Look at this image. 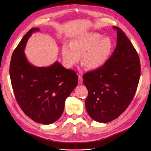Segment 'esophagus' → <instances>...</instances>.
I'll use <instances>...</instances> for the list:
<instances>
[{"label": "esophagus", "instance_id": "obj_1", "mask_svg": "<svg viewBox=\"0 0 151 151\" xmlns=\"http://www.w3.org/2000/svg\"><path fill=\"white\" fill-rule=\"evenodd\" d=\"M79 81H78V83L79 84H83V79L82 78V77L81 76H79Z\"/></svg>", "mask_w": 151, "mask_h": 151}]
</instances>
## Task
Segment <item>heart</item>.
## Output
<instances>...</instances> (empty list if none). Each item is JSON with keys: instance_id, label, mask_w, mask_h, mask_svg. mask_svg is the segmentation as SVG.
<instances>
[{"instance_id": "heart-1", "label": "heart", "mask_w": 151, "mask_h": 151, "mask_svg": "<svg viewBox=\"0 0 151 151\" xmlns=\"http://www.w3.org/2000/svg\"><path fill=\"white\" fill-rule=\"evenodd\" d=\"M113 43L110 38L94 32L85 31L76 35L69 43H65L61 50L64 65L70 68L79 62L88 70L102 67L110 56Z\"/></svg>"}]
</instances>
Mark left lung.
<instances>
[{
    "label": "left lung",
    "instance_id": "8db88e82",
    "mask_svg": "<svg viewBox=\"0 0 151 151\" xmlns=\"http://www.w3.org/2000/svg\"><path fill=\"white\" fill-rule=\"evenodd\" d=\"M113 28L117 33L115 51L102 67L83 76L88 91L87 112L94 120L104 123L116 119L129 106L140 76L137 52L120 28Z\"/></svg>",
    "mask_w": 151,
    "mask_h": 151
}]
</instances>
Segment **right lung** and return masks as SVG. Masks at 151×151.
I'll list each match as a JSON object with an SVG mask.
<instances>
[{"label": "right lung", "instance_id": "1", "mask_svg": "<svg viewBox=\"0 0 151 151\" xmlns=\"http://www.w3.org/2000/svg\"><path fill=\"white\" fill-rule=\"evenodd\" d=\"M39 31L31 28L22 38L12 55L9 72L22 110L33 121L49 125L62 116L65 99L78 84V77L57 61L42 67L29 63L24 53L26 45L32 33Z\"/></svg>", "mask_w": 151, "mask_h": 151}]
</instances>
